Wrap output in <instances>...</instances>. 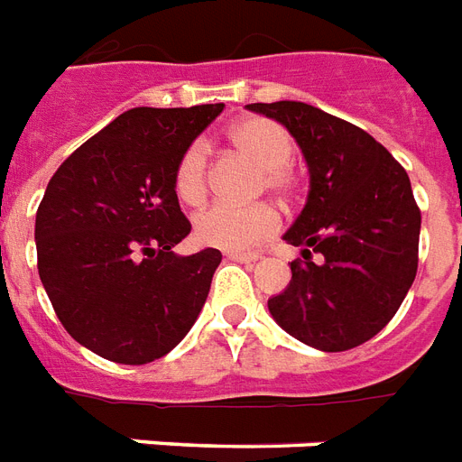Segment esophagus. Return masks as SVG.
I'll use <instances>...</instances> for the list:
<instances>
[{
  "label": "esophagus",
  "mask_w": 462,
  "mask_h": 462,
  "mask_svg": "<svg viewBox=\"0 0 462 462\" xmlns=\"http://www.w3.org/2000/svg\"><path fill=\"white\" fill-rule=\"evenodd\" d=\"M225 256H227V259H232V262H239V263H254L262 259V256L256 254V252H225Z\"/></svg>",
  "instance_id": "34e87169"
}]
</instances>
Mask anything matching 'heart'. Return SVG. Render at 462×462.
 I'll return each instance as SVG.
<instances>
[{
    "instance_id": "obj_1",
    "label": "heart",
    "mask_w": 462,
    "mask_h": 462,
    "mask_svg": "<svg viewBox=\"0 0 462 462\" xmlns=\"http://www.w3.org/2000/svg\"><path fill=\"white\" fill-rule=\"evenodd\" d=\"M232 147L263 169V184L269 191L288 193L295 176L291 171L295 145L283 125L269 118H245L235 123L227 133ZM174 191L189 206H199L208 193V150L203 143H193L179 157L174 169ZM278 230L276 210L266 203L256 206H216L200 210L193 220L199 242L220 249H246L259 239Z\"/></svg>"
}]
</instances>
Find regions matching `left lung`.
<instances>
[{"label": "left lung", "instance_id": "left-lung-1", "mask_svg": "<svg viewBox=\"0 0 462 462\" xmlns=\"http://www.w3.org/2000/svg\"><path fill=\"white\" fill-rule=\"evenodd\" d=\"M246 108L286 125L310 171L305 208L283 235L302 259L291 263L286 291L269 298L271 317L319 351L373 339L417 276L421 213L410 176L375 137L322 108L302 101Z\"/></svg>", "mask_w": 462, "mask_h": 462}]
</instances>
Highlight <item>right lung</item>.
<instances>
[{
    "label": "right lung",
    "instance_id": "1",
    "mask_svg": "<svg viewBox=\"0 0 462 462\" xmlns=\"http://www.w3.org/2000/svg\"><path fill=\"white\" fill-rule=\"evenodd\" d=\"M225 104L130 108L77 147L35 213L38 276L69 337L125 365L167 356L206 305L223 254H174L191 223L179 157Z\"/></svg>",
    "mask_w": 462,
    "mask_h": 462
}]
</instances>
